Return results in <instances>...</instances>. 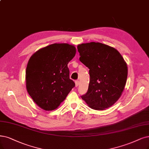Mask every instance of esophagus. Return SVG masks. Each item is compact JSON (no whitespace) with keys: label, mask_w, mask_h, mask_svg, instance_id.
I'll return each mask as SVG.
<instances>
[{"label":"esophagus","mask_w":149,"mask_h":149,"mask_svg":"<svg viewBox=\"0 0 149 149\" xmlns=\"http://www.w3.org/2000/svg\"><path fill=\"white\" fill-rule=\"evenodd\" d=\"M75 86H78L79 85V81L76 80L75 81Z\"/></svg>","instance_id":"esophagus-1"}]
</instances>
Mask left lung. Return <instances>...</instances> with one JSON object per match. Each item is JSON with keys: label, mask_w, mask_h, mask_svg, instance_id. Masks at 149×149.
Segmentation results:
<instances>
[{"label": "left lung", "mask_w": 149, "mask_h": 149, "mask_svg": "<svg viewBox=\"0 0 149 149\" xmlns=\"http://www.w3.org/2000/svg\"><path fill=\"white\" fill-rule=\"evenodd\" d=\"M77 49L80 61L90 69L88 89L82 100L95 110L111 107L121 96L127 79V65L122 55L99 42L82 43Z\"/></svg>", "instance_id": "obj_1"}]
</instances>
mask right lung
<instances>
[{
  "instance_id": "1",
  "label": "right lung",
  "mask_w": 149,
  "mask_h": 149,
  "mask_svg": "<svg viewBox=\"0 0 149 149\" xmlns=\"http://www.w3.org/2000/svg\"><path fill=\"white\" fill-rule=\"evenodd\" d=\"M75 53L73 45L54 43L40 49L29 59L26 70V88L42 109H56L75 86L69 78L68 64Z\"/></svg>"
}]
</instances>
